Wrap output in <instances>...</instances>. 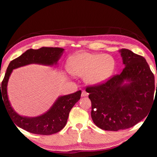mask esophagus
<instances>
[{
  "mask_svg": "<svg viewBox=\"0 0 157 157\" xmlns=\"http://www.w3.org/2000/svg\"><path fill=\"white\" fill-rule=\"evenodd\" d=\"M88 96V93H87L86 91H82V97H84V96Z\"/></svg>",
  "mask_w": 157,
  "mask_h": 157,
  "instance_id": "1",
  "label": "esophagus"
}]
</instances>
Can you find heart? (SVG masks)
Here are the masks:
<instances>
[{"label": "heart", "instance_id": "obj_1", "mask_svg": "<svg viewBox=\"0 0 157 157\" xmlns=\"http://www.w3.org/2000/svg\"><path fill=\"white\" fill-rule=\"evenodd\" d=\"M116 61L109 55L81 52L71 56L67 62L70 73L77 76H84L88 84L96 85L107 80L114 73Z\"/></svg>", "mask_w": 157, "mask_h": 157}]
</instances>
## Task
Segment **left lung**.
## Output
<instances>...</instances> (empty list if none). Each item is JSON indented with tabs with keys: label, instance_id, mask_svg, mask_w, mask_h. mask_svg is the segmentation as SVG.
<instances>
[{
	"label": "left lung",
	"instance_id": "1",
	"mask_svg": "<svg viewBox=\"0 0 157 157\" xmlns=\"http://www.w3.org/2000/svg\"><path fill=\"white\" fill-rule=\"evenodd\" d=\"M120 52L125 65L121 73L86 89L93 122L108 131L134 126L147 116L155 101V76L146 59L126 48ZM124 80L130 83L123 85Z\"/></svg>",
	"mask_w": 157,
	"mask_h": 157
}]
</instances>
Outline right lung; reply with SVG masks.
Listing matches in <instances>:
<instances>
[{"label": "right lung", "mask_w": 157, "mask_h": 157, "mask_svg": "<svg viewBox=\"0 0 157 157\" xmlns=\"http://www.w3.org/2000/svg\"><path fill=\"white\" fill-rule=\"evenodd\" d=\"M63 51V48L56 47L31 48L9 63L1 85L0 84V102L2 101L4 103L15 124L25 131L40 135H51L61 131L66 125L71 109L80 99L82 92L79 90L59 98L51 109L41 116L34 118L23 117L13 111L8 100L6 86L9 76L13 69L31 63L47 65L56 64Z\"/></svg>", "instance_id": "obj_1"}]
</instances>
